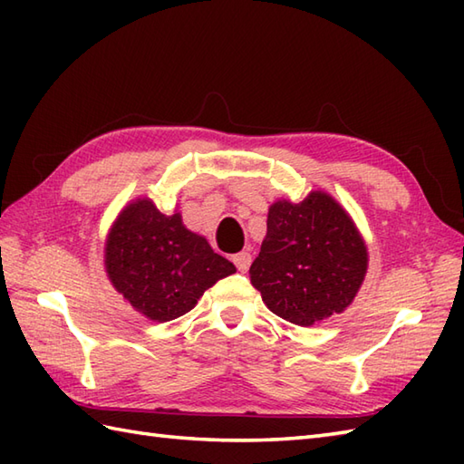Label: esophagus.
<instances>
[{"label":"esophagus","mask_w":464,"mask_h":464,"mask_svg":"<svg viewBox=\"0 0 464 464\" xmlns=\"http://www.w3.org/2000/svg\"><path fill=\"white\" fill-rule=\"evenodd\" d=\"M233 263L237 265V269H239L241 273H247L249 265H251V255H249L247 251H241V253H237V255H233Z\"/></svg>","instance_id":"34e87169"}]
</instances>
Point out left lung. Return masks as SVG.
I'll return each mask as SVG.
<instances>
[{"mask_svg": "<svg viewBox=\"0 0 464 464\" xmlns=\"http://www.w3.org/2000/svg\"><path fill=\"white\" fill-rule=\"evenodd\" d=\"M367 267V245L351 215L329 193L311 191L301 203L269 207L267 235L249 275L271 313L311 327L349 307Z\"/></svg>", "mask_w": 464, "mask_h": 464, "instance_id": "8db88e82", "label": "left lung"}]
</instances>
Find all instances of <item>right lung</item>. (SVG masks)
I'll list each match as a JSON object with an SVG mask.
<instances>
[{
	"label": "right lung",
	"instance_id": "add662e5",
	"mask_svg": "<svg viewBox=\"0 0 464 464\" xmlns=\"http://www.w3.org/2000/svg\"><path fill=\"white\" fill-rule=\"evenodd\" d=\"M103 261L115 291L157 323L189 313L207 289L237 271L203 235L187 229L179 211L165 215L147 197L117 215Z\"/></svg>",
	"mask_w": 464,
	"mask_h": 464
}]
</instances>
